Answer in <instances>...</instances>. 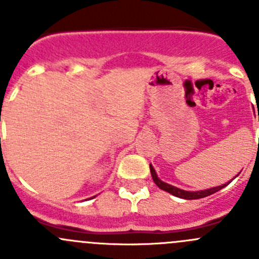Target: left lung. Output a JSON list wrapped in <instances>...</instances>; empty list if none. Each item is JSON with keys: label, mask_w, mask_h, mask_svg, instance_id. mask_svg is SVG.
<instances>
[{"label": "left lung", "mask_w": 259, "mask_h": 259, "mask_svg": "<svg viewBox=\"0 0 259 259\" xmlns=\"http://www.w3.org/2000/svg\"><path fill=\"white\" fill-rule=\"evenodd\" d=\"M150 173H151V178H153L154 183H155V184L158 185L161 190H165V192L170 193V194L174 195V197H178V198H182V199H188V200L199 199V198H204V197H208V195H210V194H214V193H217L218 190L223 189L224 187H227V185H228L229 183L234 179L233 178L232 180H229L228 183H226V184L219 185V187L209 188V189H204V190H197V192H188V190H183V189H180V188L174 187V185H170V184H168V183H165V182H163V180L159 179L158 176H156V173H155V169L153 168V165H151V164H150Z\"/></svg>", "instance_id": "1"}]
</instances>
